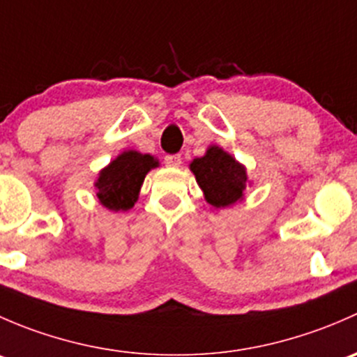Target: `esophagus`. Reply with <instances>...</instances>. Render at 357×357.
Wrapping results in <instances>:
<instances>
[{"label":"esophagus","mask_w":357,"mask_h":357,"mask_svg":"<svg viewBox=\"0 0 357 357\" xmlns=\"http://www.w3.org/2000/svg\"><path fill=\"white\" fill-rule=\"evenodd\" d=\"M181 160L183 158L179 153H171V155L164 157L165 165H169V167H179V165H181Z\"/></svg>","instance_id":"obj_1"}]
</instances>
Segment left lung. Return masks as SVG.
Returning <instances> with one entry per match:
<instances>
[{
    "mask_svg": "<svg viewBox=\"0 0 357 357\" xmlns=\"http://www.w3.org/2000/svg\"><path fill=\"white\" fill-rule=\"evenodd\" d=\"M190 169L204 190L205 200L214 207H228L243 197L247 188L245 169L219 146H211L204 157L190 164Z\"/></svg>",
    "mask_w": 357,
    "mask_h": 357,
    "instance_id": "obj_1",
    "label": "left lung"
}]
</instances>
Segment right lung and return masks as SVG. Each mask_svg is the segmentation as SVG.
<instances>
[{"instance_id":"1","label":"right lung","mask_w":357,"mask_h":357,"mask_svg":"<svg viewBox=\"0 0 357 357\" xmlns=\"http://www.w3.org/2000/svg\"><path fill=\"white\" fill-rule=\"evenodd\" d=\"M157 164L152 155H143L135 150L124 152L100 172L95 185L98 188L96 197L110 211H128L138 200L146 172L157 167Z\"/></svg>"}]
</instances>
